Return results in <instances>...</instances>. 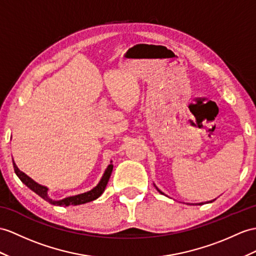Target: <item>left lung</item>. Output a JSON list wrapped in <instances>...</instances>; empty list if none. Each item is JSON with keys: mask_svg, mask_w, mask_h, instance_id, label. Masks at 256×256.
<instances>
[{"mask_svg": "<svg viewBox=\"0 0 256 256\" xmlns=\"http://www.w3.org/2000/svg\"><path fill=\"white\" fill-rule=\"evenodd\" d=\"M156 189H158V188H156ZM158 191H160V190H158Z\"/></svg>", "mask_w": 256, "mask_h": 256, "instance_id": "obj_1", "label": "left lung"}]
</instances>
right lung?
<instances>
[{"label":"right lung","mask_w":256,"mask_h":256,"mask_svg":"<svg viewBox=\"0 0 256 256\" xmlns=\"http://www.w3.org/2000/svg\"><path fill=\"white\" fill-rule=\"evenodd\" d=\"M14 170L17 177L22 180V182L26 184L30 190H32L34 192H36V194L39 196H41L43 200H46V202L51 203L53 205H58V206H70V205H80V204H84L88 203L91 201H94L96 198H98V196H101L102 193L104 192L105 188H106V184L110 180V177L112 175V170H113V165H108L106 170H105L104 175L102 176L100 182L96 186H94L92 190L81 193V194L78 196H68L63 198V200L60 201H54L52 198H50L48 196V188L46 186H43L39 184H36V182H34L32 179L30 177H28L26 174H24L22 172H20L18 170V167L16 166V164H14Z\"/></svg>","instance_id":"add662e5"}]
</instances>
